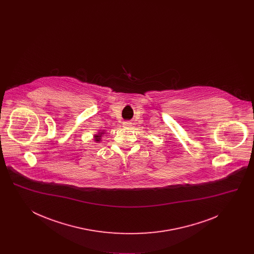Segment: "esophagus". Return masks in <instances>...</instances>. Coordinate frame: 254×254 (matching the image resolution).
<instances>
[{"label":"esophagus","mask_w":254,"mask_h":254,"mask_svg":"<svg viewBox=\"0 0 254 254\" xmlns=\"http://www.w3.org/2000/svg\"><path fill=\"white\" fill-rule=\"evenodd\" d=\"M131 125H132L131 122L127 121L123 123V126H124L125 127H131Z\"/></svg>","instance_id":"1"}]
</instances>
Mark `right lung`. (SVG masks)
I'll return each mask as SVG.
<instances>
[{
    "label": "right lung",
    "mask_w": 254,
    "mask_h": 254,
    "mask_svg": "<svg viewBox=\"0 0 254 254\" xmlns=\"http://www.w3.org/2000/svg\"><path fill=\"white\" fill-rule=\"evenodd\" d=\"M105 134V130H100L97 134H94L93 138L96 143H100L102 141V136Z\"/></svg>",
    "instance_id": "obj_1"
}]
</instances>
